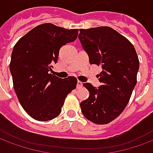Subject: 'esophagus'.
<instances>
[{
    "instance_id": "34e87169",
    "label": "esophagus",
    "mask_w": 153,
    "mask_h": 153,
    "mask_svg": "<svg viewBox=\"0 0 153 153\" xmlns=\"http://www.w3.org/2000/svg\"><path fill=\"white\" fill-rule=\"evenodd\" d=\"M82 87V82L81 81H78L77 82V88H81Z\"/></svg>"
}]
</instances>
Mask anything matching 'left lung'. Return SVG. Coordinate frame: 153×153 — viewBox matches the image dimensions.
<instances>
[{
    "instance_id": "8db88e82",
    "label": "left lung",
    "mask_w": 153,
    "mask_h": 153,
    "mask_svg": "<svg viewBox=\"0 0 153 153\" xmlns=\"http://www.w3.org/2000/svg\"><path fill=\"white\" fill-rule=\"evenodd\" d=\"M79 39L90 64L101 66L98 88L85 82L89 97L80 103L83 116L96 124L117 118L128 104L136 85L140 62L134 46L113 28L80 29Z\"/></svg>"
}]
</instances>
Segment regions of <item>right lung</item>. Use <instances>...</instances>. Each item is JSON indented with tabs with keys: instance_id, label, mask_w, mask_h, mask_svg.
<instances>
[{
	"instance_id": "1",
	"label": "right lung",
	"mask_w": 153,
	"mask_h": 153,
	"mask_svg": "<svg viewBox=\"0 0 153 153\" xmlns=\"http://www.w3.org/2000/svg\"><path fill=\"white\" fill-rule=\"evenodd\" d=\"M78 32L44 23L14 45L10 65L13 88L22 107L34 119L45 122L57 117L66 96L76 88L75 77L62 79L51 73L60 48L74 41Z\"/></svg>"
}]
</instances>
